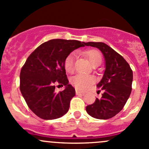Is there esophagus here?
I'll return each mask as SVG.
<instances>
[{
	"mask_svg": "<svg viewBox=\"0 0 149 149\" xmlns=\"http://www.w3.org/2000/svg\"><path fill=\"white\" fill-rule=\"evenodd\" d=\"M76 95H84L85 94V93H84V92H82V91H80L77 90V89L76 90Z\"/></svg>",
	"mask_w": 149,
	"mask_h": 149,
	"instance_id": "obj_1",
	"label": "esophagus"
}]
</instances>
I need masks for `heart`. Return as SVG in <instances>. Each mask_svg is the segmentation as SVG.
I'll use <instances>...</instances> for the list:
<instances>
[{"label": "heart", "instance_id": "obj_1", "mask_svg": "<svg viewBox=\"0 0 149 149\" xmlns=\"http://www.w3.org/2000/svg\"><path fill=\"white\" fill-rule=\"evenodd\" d=\"M84 55L87 57L89 61L93 65L101 63L102 61L101 53L97 50H88L84 52ZM76 55L70 54L65 58L64 61V68L65 71L68 73H73L74 72V65ZM95 79L92 76L78 74L71 79V84L79 90H86L91 85L94 83Z\"/></svg>", "mask_w": 149, "mask_h": 149}]
</instances>
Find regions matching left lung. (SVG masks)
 I'll return each instance as SVG.
<instances>
[{"label":"left lung","mask_w":149,"mask_h":149,"mask_svg":"<svg viewBox=\"0 0 149 149\" xmlns=\"http://www.w3.org/2000/svg\"><path fill=\"white\" fill-rule=\"evenodd\" d=\"M86 46L98 48L103 55L105 70L97 87L104 91L100 99L86 106L91 116L109 119L123 109L132 89L133 71L129 64L116 51L102 42H88Z\"/></svg>","instance_id":"8db88e82"}]
</instances>
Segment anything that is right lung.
Returning <instances> with one entry per match:
<instances>
[{"instance_id": "right-lung-1", "label": "right lung", "mask_w": 149, "mask_h": 149, "mask_svg": "<svg viewBox=\"0 0 149 149\" xmlns=\"http://www.w3.org/2000/svg\"><path fill=\"white\" fill-rule=\"evenodd\" d=\"M85 45L79 40L53 39L42 43L27 58L20 73V90L29 109L40 118L56 119L68 111L76 91L68 84L64 61ZM58 84L65 89L57 94Z\"/></svg>"}]
</instances>
